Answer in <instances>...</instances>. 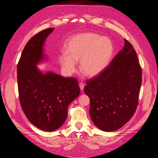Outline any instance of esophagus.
Wrapping results in <instances>:
<instances>
[{
  "instance_id": "1",
  "label": "esophagus",
  "mask_w": 158,
  "mask_h": 158,
  "mask_svg": "<svg viewBox=\"0 0 158 158\" xmlns=\"http://www.w3.org/2000/svg\"><path fill=\"white\" fill-rule=\"evenodd\" d=\"M85 85L83 83V82H80V83H79V87H80L81 90H83L84 89Z\"/></svg>"
}]
</instances>
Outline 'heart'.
I'll list each match as a JSON object with an SVG mask.
<instances>
[{
  "mask_svg": "<svg viewBox=\"0 0 158 158\" xmlns=\"http://www.w3.org/2000/svg\"><path fill=\"white\" fill-rule=\"evenodd\" d=\"M65 48L66 52L59 56L62 69L71 74L76 69V61L80 60V70L88 77L101 73L113 53V45L108 38L91 32L73 36Z\"/></svg>",
  "mask_w": 158,
  "mask_h": 158,
  "instance_id": "heart-1",
  "label": "heart"
}]
</instances>
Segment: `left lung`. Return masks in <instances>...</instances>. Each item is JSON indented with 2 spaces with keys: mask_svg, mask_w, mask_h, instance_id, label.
Instances as JSON below:
<instances>
[{
  "mask_svg": "<svg viewBox=\"0 0 158 158\" xmlns=\"http://www.w3.org/2000/svg\"><path fill=\"white\" fill-rule=\"evenodd\" d=\"M124 41L123 49L101 73L86 80L84 88L90 98V117L104 131H114L125 125L138 104L142 72L133 47Z\"/></svg>",
  "mask_w": 158,
  "mask_h": 158,
  "instance_id": "obj_1",
  "label": "left lung"
}]
</instances>
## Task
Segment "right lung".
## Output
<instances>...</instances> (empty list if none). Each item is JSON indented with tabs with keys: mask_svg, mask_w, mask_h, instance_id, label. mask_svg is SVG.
I'll return each mask as SVG.
<instances>
[{
	"mask_svg": "<svg viewBox=\"0 0 158 158\" xmlns=\"http://www.w3.org/2000/svg\"><path fill=\"white\" fill-rule=\"evenodd\" d=\"M54 28L41 31L25 46L17 64L19 100L27 119L38 129L52 131L65 122L68 106L81 92L77 79L63 77L36 64L44 58L43 45Z\"/></svg>",
	"mask_w": 158,
	"mask_h": 158,
	"instance_id": "obj_1",
	"label": "right lung"
}]
</instances>
